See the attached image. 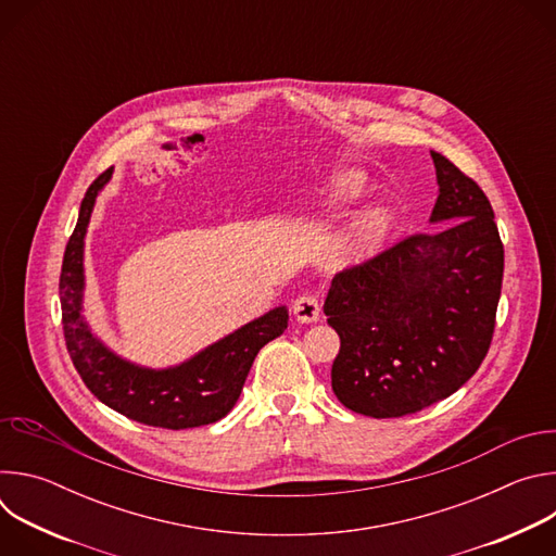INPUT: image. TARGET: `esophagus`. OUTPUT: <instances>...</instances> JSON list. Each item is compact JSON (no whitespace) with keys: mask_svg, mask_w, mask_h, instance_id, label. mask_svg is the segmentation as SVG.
Returning a JSON list of instances; mask_svg holds the SVG:
<instances>
[{"mask_svg":"<svg viewBox=\"0 0 556 556\" xmlns=\"http://www.w3.org/2000/svg\"><path fill=\"white\" fill-rule=\"evenodd\" d=\"M292 312H294V316H296V321H301V324H312V321L319 319L321 303H319V299H316V294L303 292V294H299V296L294 299Z\"/></svg>","mask_w":556,"mask_h":556,"instance_id":"1","label":"esophagus"}]
</instances>
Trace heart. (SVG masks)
<instances>
[{
	"label": "heart",
	"instance_id": "heart-1",
	"mask_svg": "<svg viewBox=\"0 0 556 556\" xmlns=\"http://www.w3.org/2000/svg\"><path fill=\"white\" fill-rule=\"evenodd\" d=\"M361 193H363V178L358 174H354V172H341L330 182L328 200L332 204H339V202H350V200L358 198ZM387 226H389L387 211L376 208V211L363 213L354 222L352 232H350L352 249L354 251H369L371 247H376L382 240Z\"/></svg>",
	"mask_w": 556,
	"mask_h": 556
}]
</instances>
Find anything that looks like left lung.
<instances>
[{
  "label": "left lung",
  "instance_id": "1",
  "mask_svg": "<svg viewBox=\"0 0 556 556\" xmlns=\"http://www.w3.org/2000/svg\"><path fill=\"white\" fill-rule=\"evenodd\" d=\"M431 222L334 275L324 312L341 339L332 389L352 412L403 418L455 393L489 354L504 244L480 185L431 151Z\"/></svg>",
  "mask_w": 556,
  "mask_h": 556
}]
</instances>
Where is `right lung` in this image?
<instances>
[{
	"mask_svg": "<svg viewBox=\"0 0 556 556\" xmlns=\"http://www.w3.org/2000/svg\"><path fill=\"white\" fill-rule=\"evenodd\" d=\"M110 178L112 167L86 191L63 255L59 296L67 354L97 399L129 420L172 431L217 422L240 399L257 352L288 328V309H270L172 369H144L112 354L81 314L84 237L94 200Z\"/></svg>",
	"mask_w": 556,
	"mask_h": 556,
	"instance_id": "obj_1",
	"label": "right lung"
}]
</instances>
